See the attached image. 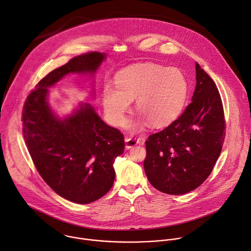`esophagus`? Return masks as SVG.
Returning a JSON list of instances; mask_svg holds the SVG:
<instances>
[{
  "label": "esophagus",
  "mask_w": 251,
  "mask_h": 251,
  "mask_svg": "<svg viewBox=\"0 0 251 251\" xmlns=\"http://www.w3.org/2000/svg\"><path fill=\"white\" fill-rule=\"evenodd\" d=\"M125 143H126V149L129 150L135 146H137L138 144L143 145L145 143V139L140 137V138H133V137H127L125 139Z\"/></svg>",
  "instance_id": "obj_1"
}]
</instances>
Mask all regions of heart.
Masks as SVG:
<instances>
[{"label":"heart","mask_w":251,"mask_h":251,"mask_svg":"<svg viewBox=\"0 0 251 251\" xmlns=\"http://www.w3.org/2000/svg\"><path fill=\"white\" fill-rule=\"evenodd\" d=\"M115 87L109 83L102 90V105L108 121L121 127L131 100H135L137 117L128 128L139 132L148 123L153 128L173 124L181 115L188 97V81L177 68L157 64H141L130 67L115 77Z\"/></svg>","instance_id":"1"}]
</instances>
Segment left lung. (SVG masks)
Instances as JSON below:
<instances>
[{
    "label": "left lung",
    "instance_id": "left-lung-1",
    "mask_svg": "<svg viewBox=\"0 0 251 251\" xmlns=\"http://www.w3.org/2000/svg\"><path fill=\"white\" fill-rule=\"evenodd\" d=\"M195 65L192 102L177 120L146 141V176L155 189L171 195L188 193L207 179L225 140L220 93L211 76Z\"/></svg>",
    "mask_w": 251,
    "mask_h": 251
}]
</instances>
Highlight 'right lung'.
<instances>
[{
	"label": "right lung",
	"instance_id": "right-lung-1",
	"mask_svg": "<svg viewBox=\"0 0 251 251\" xmlns=\"http://www.w3.org/2000/svg\"><path fill=\"white\" fill-rule=\"evenodd\" d=\"M105 59L100 52L73 58L37 83L24 108V137L37 172L58 195L76 204L92 203L111 189L124 137L87 102L59 116L49 103V89L69 74L94 78Z\"/></svg>",
	"mask_w": 251,
	"mask_h": 251
}]
</instances>
